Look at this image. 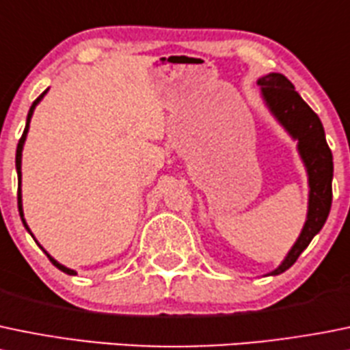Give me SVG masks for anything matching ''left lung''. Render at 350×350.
Masks as SVG:
<instances>
[{"label": "left lung", "mask_w": 350, "mask_h": 350, "mask_svg": "<svg viewBox=\"0 0 350 350\" xmlns=\"http://www.w3.org/2000/svg\"><path fill=\"white\" fill-rule=\"evenodd\" d=\"M261 97L270 113L277 118L287 133L297 140V150L306 165L310 183L308 217L299 237L287 253L286 260L270 275H279L296 263L314 236L327 222L332 206V178H334V157L325 138L323 124L313 109L301 99L294 85L280 73H269L258 80Z\"/></svg>", "instance_id": "left-lung-1"}]
</instances>
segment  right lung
I'll list each match as a JSON object with an SVG mask.
<instances>
[{
  "label": "right lung",
  "instance_id": "right-lung-1",
  "mask_svg": "<svg viewBox=\"0 0 350 350\" xmlns=\"http://www.w3.org/2000/svg\"><path fill=\"white\" fill-rule=\"evenodd\" d=\"M46 92L47 90H44L42 94H40L39 97H37L36 100H33L32 103V106H30V111H29V114H27V124H25V130H23V135H22V138H20V142H18V145H16V157H15V165H16V174H18V212H20V217H22V222H23V226H25V229L29 230L30 232V229H29V226H27V222H25V219H23V208H22V189H20V185H22V150H23V144H25V138H27V131H29V124H30V118H32V114H33V109H36V106L37 104L40 103V99H42L44 96H46ZM32 234V232H30ZM33 237V236H32ZM40 246V244H39ZM42 247V246H40ZM42 251L44 253L47 254V258H49L51 260V263H53L54 267H56V269H59L61 272H64V273H68V275H75V270H71V269H68V267H64V265H61V263H57L56 260H54L53 256H51L49 253H47L46 250H44L42 247Z\"/></svg>",
  "mask_w": 350,
  "mask_h": 350
}]
</instances>
